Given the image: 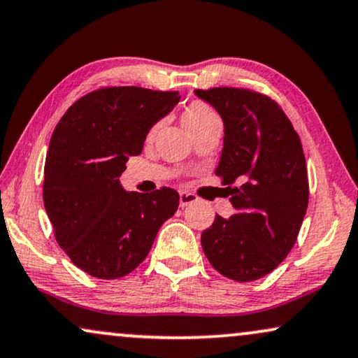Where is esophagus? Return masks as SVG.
Here are the masks:
<instances>
[{"instance_id": "esophagus-1", "label": "esophagus", "mask_w": 358, "mask_h": 358, "mask_svg": "<svg viewBox=\"0 0 358 358\" xmlns=\"http://www.w3.org/2000/svg\"><path fill=\"white\" fill-rule=\"evenodd\" d=\"M196 200H198L196 194L188 193V192H180V206H188Z\"/></svg>"}]
</instances>
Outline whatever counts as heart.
Instances as JSON below:
<instances>
[{"label": "heart", "instance_id": "b5f03b06", "mask_svg": "<svg viewBox=\"0 0 358 358\" xmlns=\"http://www.w3.org/2000/svg\"><path fill=\"white\" fill-rule=\"evenodd\" d=\"M215 112L211 110L206 103L203 102H192L183 108L182 112V124L187 132H192L193 129L205 124V122L215 119ZM153 135V130L150 132V137Z\"/></svg>", "mask_w": 358, "mask_h": 358}]
</instances>
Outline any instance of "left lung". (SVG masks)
Masks as SVG:
<instances>
[{"label":"left lung","mask_w":358,"mask_h":358,"mask_svg":"<svg viewBox=\"0 0 358 358\" xmlns=\"http://www.w3.org/2000/svg\"><path fill=\"white\" fill-rule=\"evenodd\" d=\"M224 125L216 175L234 213L216 215L201 233L203 251L226 278L248 282L269 274L292 250L309 203L306 157L280 107L244 89L194 90Z\"/></svg>","instance_id":"obj_1"}]
</instances>
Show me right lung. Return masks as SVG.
<instances>
[{
    "mask_svg": "<svg viewBox=\"0 0 358 358\" xmlns=\"http://www.w3.org/2000/svg\"><path fill=\"white\" fill-rule=\"evenodd\" d=\"M178 102V92L99 89L69 107L54 129L44 165V208L59 246L94 278L132 273L178 208L173 188L127 192L119 178L129 157L142 153L152 127Z\"/></svg>",
    "mask_w": 358,
    "mask_h": 358,
    "instance_id": "1",
    "label": "right lung"
}]
</instances>
